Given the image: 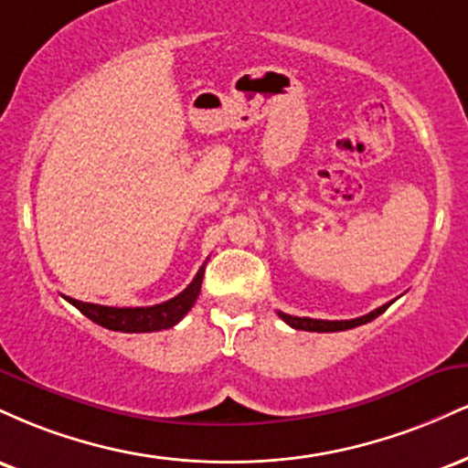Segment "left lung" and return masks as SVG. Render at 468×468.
Listing matches in <instances>:
<instances>
[{
    "instance_id": "left-lung-1",
    "label": "left lung",
    "mask_w": 468,
    "mask_h": 468,
    "mask_svg": "<svg viewBox=\"0 0 468 468\" xmlns=\"http://www.w3.org/2000/svg\"><path fill=\"white\" fill-rule=\"evenodd\" d=\"M388 308H389V303H385V305H380V308L372 310L369 314H363V316H358V319H350V321H324V319H310V316H292L286 313H279V316H282V319L286 321L290 327H294V330L341 332V330H352V327H356V325L369 324V321H374L376 316L383 314Z\"/></svg>"
}]
</instances>
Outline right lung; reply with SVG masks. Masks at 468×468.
I'll return each instance as SVG.
<instances>
[{
	"instance_id": "add662e5",
	"label": "right lung",
	"mask_w": 468,
	"mask_h": 468,
	"mask_svg": "<svg viewBox=\"0 0 468 468\" xmlns=\"http://www.w3.org/2000/svg\"><path fill=\"white\" fill-rule=\"evenodd\" d=\"M204 266L193 277V282L186 286L178 297L169 299V302L158 305H147V308H112V305L99 303H83L77 299L66 297L74 308L80 310L90 321L107 327L114 332H158L174 327L196 303L197 294L202 288Z\"/></svg>"
}]
</instances>
